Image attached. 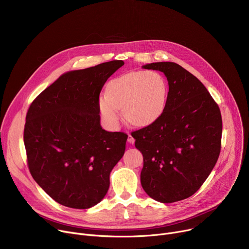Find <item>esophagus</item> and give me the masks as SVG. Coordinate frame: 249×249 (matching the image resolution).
<instances>
[{
  "label": "esophagus",
  "mask_w": 249,
  "mask_h": 249,
  "mask_svg": "<svg viewBox=\"0 0 249 249\" xmlns=\"http://www.w3.org/2000/svg\"><path fill=\"white\" fill-rule=\"evenodd\" d=\"M128 142H129V143L130 144H134L135 143V139L129 134V136H128Z\"/></svg>",
  "instance_id": "34e87169"
}]
</instances>
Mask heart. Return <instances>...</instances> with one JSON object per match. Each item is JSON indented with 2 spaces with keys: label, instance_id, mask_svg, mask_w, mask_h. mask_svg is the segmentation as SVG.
I'll return each instance as SVG.
<instances>
[{
  "label": "heart",
  "instance_id": "1",
  "mask_svg": "<svg viewBox=\"0 0 249 249\" xmlns=\"http://www.w3.org/2000/svg\"><path fill=\"white\" fill-rule=\"evenodd\" d=\"M168 97V84L156 71H131L112 79L106 94L98 98L99 111L110 127L120 121V108L132 125L144 127L156 122L163 113Z\"/></svg>",
  "mask_w": 249,
  "mask_h": 249
}]
</instances>
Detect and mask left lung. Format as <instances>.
<instances>
[{"instance_id": "obj_1", "label": "left lung", "mask_w": 249, "mask_h": 249, "mask_svg": "<svg viewBox=\"0 0 249 249\" xmlns=\"http://www.w3.org/2000/svg\"><path fill=\"white\" fill-rule=\"evenodd\" d=\"M143 68L165 75L168 97L156 122L132 132L144 159L141 184L156 201L173 203L192 196L214 168L221 152L222 115L205 86L180 65L158 62Z\"/></svg>"}]
</instances>
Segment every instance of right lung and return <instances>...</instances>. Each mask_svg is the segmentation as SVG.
<instances>
[{
    "mask_svg": "<svg viewBox=\"0 0 249 249\" xmlns=\"http://www.w3.org/2000/svg\"><path fill=\"white\" fill-rule=\"evenodd\" d=\"M123 65L114 60L63 74L29 106L23 132L29 171L63 206L99 203L124 155L128 135L103 130L98 107L102 87Z\"/></svg>",
    "mask_w": 249,
    "mask_h": 249,
    "instance_id": "obj_1",
    "label": "right lung"
}]
</instances>
